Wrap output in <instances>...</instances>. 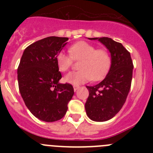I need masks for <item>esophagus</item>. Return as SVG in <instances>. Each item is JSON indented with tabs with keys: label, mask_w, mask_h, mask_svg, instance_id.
Instances as JSON below:
<instances>
[{
	"label": "esophagus",
	"mask_w": 153,
	"mask_h": 153,
	"mask_svg": "<svg viewBox=\"0 0 153 153\" xmlns=\"http://www.w3.org/2000/svg\"><path fill=\"white\" fill-rule=\"evenodd\" d=\"M79 88V86H76V85H74V91H76V90H77Z\"/></svg>",
	"instance_id": "34e87169"
}]
</instances>
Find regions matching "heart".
<instances>
[{"label": "heart", "mask_w": 153, "mask_h": 153, "mask_svg": "<svg viewBox=\"0 0 153 153\" xmlns=\"http://www.w3.org/2000/svg\"><path fill=\"white\" fill-rule=\"evenodd\" d=\"M70 54L60 51L56 56L57 67L61 72H67L79 61V70L67 74L64 79L72 84H80L92 79L99 81L103 79L111 67V56L107 51L97 49L95 46L86 41H79L70 46Z\"/></svg>", "instance_id": "heart-1"}]
</instances>
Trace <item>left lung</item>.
<instances>
[{
  "mask_svg": "<svg viewBox=\"0 0 153 153\" xmlns=\"http://www.w3.org/2000/svg\"><path fill=\"white\" fill-rule=\"evenodd\" d=\"M90 39H98L111 53V67L106 78L95 86H86V114L93 121L103 122L115 117L125 103L131 87L133 63L130 53L119 42L109 37Z\"/></svg>",
  "mask_w": 153,
  "mask_h": 153,
  "instance_id": "8db88e82",
  "label": "left lung"
}]
</instances>
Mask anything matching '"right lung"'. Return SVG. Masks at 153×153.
Returning a JSON list of instances; mask_svg holds the SVG:
<instances>
[{"label": "right lung", "instance_id": "add662e5", "mask_svg": "<svg viewBox=\"0 0 153 153\" xmlns=\"http://www.w3.org/2000/svg\"><path fill=\"white\" fill-rule=\"evenodd\" d=\"M67 37L48 36L24 50L17 68L19 90L31 113L45 122L64 117L74 94L70 83H59L62 78L56 56L67 44Z\"/></svg>", "mask_w": 153, "mask_h": 153}]
</instances>
